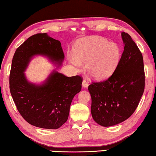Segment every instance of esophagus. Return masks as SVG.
I'll list each match as a JSON object with an SVG mask.
<instances>
[{"label":"esophagus","mask_w":156,"mask_h":156,"mask_svg":"<svg viewBox=\"0 0 156 156\" xmlns=\"http://www.w3.org/2000/svg\"><path fill=\"white\" fill-rule=\"evenodd\" d=\"M88 85H89V82H88V80H86V79H85V80H83V82H82L83 87H84V88H86V87H88Z\"/></svg>","instance_id":"esophagus-1"}]
</instances>
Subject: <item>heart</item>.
Returning a JSON list of instances; mask_svg holds the SVG:
<instances>
[{
    "instance_id": "1",
    "label": "heart",
    "mask_w": 156,
    "mask_h": 156,
    "mask_svg": "<svg viewBox=\"0 0 156 156\" xmlns=\"http://www.w3.org/2000/svg\"><path fill=\"white\" fill-rule=\"evenodd\" d=\"M75 56L70 61L80 68L86 63V70L92 77L103 79L111 75L118 66L121 51L118 44L101 37H90L76 42L73 48Z\"/></svg>"
}]
</instances>
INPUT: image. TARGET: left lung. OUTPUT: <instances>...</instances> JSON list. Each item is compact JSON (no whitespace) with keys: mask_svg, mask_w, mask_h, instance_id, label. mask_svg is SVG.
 Listing matches in <instances>:
<instances>
[{"mask_svg":"<svg viewBox=\"0 0 156 156\" xmlns=\"http://www.w3.org/2000/svg\"><path fill=\"white\" fill-rule=\"evenodd\" d=\"M121 35L124 51L115 70L106 80L88 86L92 118L103 127L129 118L138 107L145 85L143 55L127 33Z\"/></svg>","mask_w":156,"mask_h":156,"instance_id":"left-lung-1","label":"left lung"}]
</instances>
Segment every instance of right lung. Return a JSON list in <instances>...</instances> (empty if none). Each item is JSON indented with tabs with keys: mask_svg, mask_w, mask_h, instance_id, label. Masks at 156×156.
<instances>
[{
	"mask_svg": "<svg viewBox=\"0 0 156 156\" xmlns=\"http://www.w3.org/2000/svg\"><path fill=\"white\" fill-rule=\"evenodd\" d=\"M35 55H44L60 64L64 58L61 42L46 34L29 37L16 49L9 75V89L23 118L34 126L58 129L67 121L73 97L81 90L80 75L66 76L57 71L46 82L35 86L27 81L24 71Z\"/></svg>",
	"mask_w": 156,
	"mask_h": 156,
	"instance_id": "right-lung-1",
	"label": "right lung"
}]
</instances>
